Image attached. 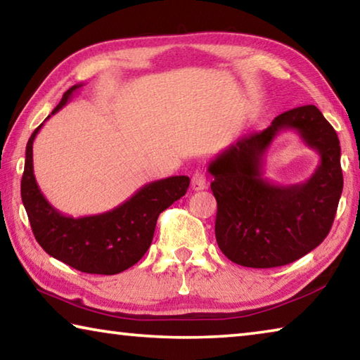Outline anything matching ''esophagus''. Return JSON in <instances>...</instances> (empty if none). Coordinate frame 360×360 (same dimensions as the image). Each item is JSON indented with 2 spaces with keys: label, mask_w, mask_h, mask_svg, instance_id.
I'll return each instance as SVG.
<instances>
[{
  "label": "esophagus",
  "mask_w": 360,
  "mask_h": 360,
  "mask_svg": "<svg viewBox=\"0 0 360 360\" xmlns=\"http://www.w3.org/2000/svg\"><path fill=\"white\" fill-rule=\"evenodd\" d=\"M192 191H205L208 187V181H206V176L203 172H195L192 176Z\"/></svg>",
  "instance_id": "1"
}]
</instances>
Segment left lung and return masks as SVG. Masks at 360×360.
I'll list each match as a JSON object with an SVG mask.
<instances>
[{
    "mask_svg": "<svg viewBox=\"0 0 360 360\" xmlns=\"http://www.w3.org/2000/svg\"><path fill=\"white\" fill-rule=\"evenodd\" d=\"M284 129H295L321 160L300 185L263 178L266 150ZM337 131L313 105L273 119L264 131L241 136L210 163L217 202L216 240L224 255L251 268L281 266L318 248L330 231L343 191Z\"/></svg>",
    "mask_w": 360,
    "mask_h": 360,
    "instance_id": "1",
    "label": "left lung"
}]
</instances>
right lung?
Wrapping results in <instances>:
<instances>
[{
	"label": "right lung",
	"instance_id": "add662e5",
	"mask_svg": "<svg viewBox=\"0 0 360 360\" xmlns=\"http://www.w3.org/2000/svg\"><path fill=\"white\" fill-rule=\"evenodd\" d=\"M81 87L82 84H76L66 90L51 115L58 112ZM41 127L27 143L20 184L22 202L36 241L53 259L92 275H117L135 265L150 246L158 214L184 197L191 179L172 176L152 181L111 211L84 217L65 216L41 193L33 173V141Z\"/></svg>",
	"mask_w": 360,
	"mask_h": 360
}]
</instances>
